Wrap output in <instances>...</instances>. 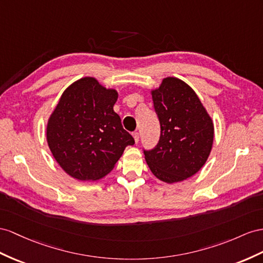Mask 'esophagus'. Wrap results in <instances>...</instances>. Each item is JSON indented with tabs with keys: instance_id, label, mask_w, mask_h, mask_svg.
Instances as JSON below:
<instances>
[{
	"instance_id": "obj_1",
	"label": "esophagus",
	"mask_w": 263,
	"mask_h": 263,
	"mask_svg": "<svg viewBox=\"0 0 263 263\" xmlns=\"http://www.w3.org/2000/svg\"><path fill=\"white\" fill-rule=\"evenodd\" d=\"M133 138H134V141H136V143H138L139 142V139H140L139 132H134L133 133Z\"/></svg>"
}]
</instances>
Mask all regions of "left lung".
Instances as JSON below:
<instances>
[{
    "label": "left lung",
    "mask_w": 263,
    "mask_h": 263,
    "mask_svg": "<svg viewBox=\"0 0 263 263\" xmlns=\"http://www.w3.org/2000/svg\"><path fill=\"white\" fill-rule=\"evenodd\" d=\"M161 133L158 144L143 150L152 173L166 183L196 174L210 154L213 123L198 96L177 78H166L152 91Z\"/></svg>",
    "instance_id": "obj_1"
}]
</instances>
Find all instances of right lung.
<instances>
[{
	"instance_id": "right-lung-1",
	"label": "right lung",
	"mask_w": 263,
	"mask_h": 263,
	"mask_svg": "<svg viewBox=\"0 0 263 263\" xmlns=\"http://www.w3.org/2000/svg\"><path fill=\"white\" fill-rule=\"evenodd\" d=\"M116 90L83 78L63 92L46 127L50 150L71 177L93 181L105 177L134 139L113 111Z\"/></svg>"
}]
</instances>
